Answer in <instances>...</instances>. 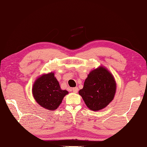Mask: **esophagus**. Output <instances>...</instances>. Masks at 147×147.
<instances>
[{"label":"esophagus","instance_id":"obj_1","mask_svg":"<svg viewBox=\"0 0 147 147\" xmlns=\"http://www.w3.org/2000/svg\"><path fill=\"white\" fill-rule=\"evenodd\" d=\"M72 91L74 92V93H77L78 91H79V89H78V88H74L72 89Z\"/></svg>","mask_w":147,"mask_h":147}]
</instances>
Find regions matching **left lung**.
Wrapping results in <instances>:
<instances>
[{
    "instance_id": "left-lung-1",
    "label": "left lung",
    "mask_w": 147,
    "mask_h": 147,
    "mask_svg": "<svg viewBox=\"0 0 147 147\" xmlns=\"http://www.w3.org/2000/svg\"><path fill=\"white\" fill-rule=\"evenodd\" d=\"M116 89V82L112 74L100 66L89 72L79 94L89 109L98 111L107 107L113 100Z\"/></svg>"
}]
</instances>
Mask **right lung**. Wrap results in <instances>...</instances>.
<instances>
[{
	"instance_id": "add662e5",
	"label": "right lung",
	"mask_w": 147,
	"mask_h": 147,
	"mask_svg": "<svg viewBox=\"0 0 147 147\" xmlns=\"http://www.w3.org/2000/svg\"><path fill=\"white\" fill-rule=\"evenodd\" d=\"M68 94L67 91L61 89L53 72L41 75L35 80L32 87V94L36 102L51 111L58 109Z\"/></svg>"
}]
</instances>
